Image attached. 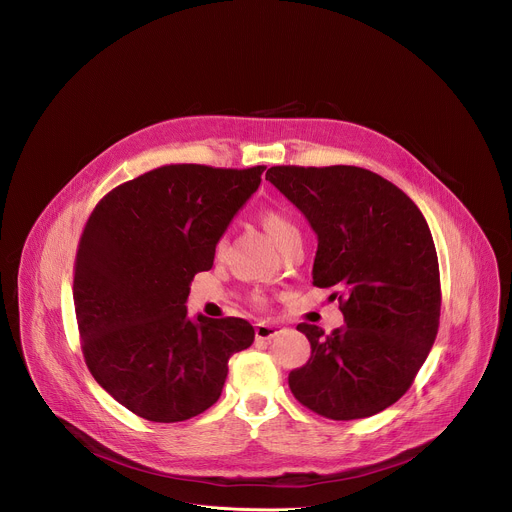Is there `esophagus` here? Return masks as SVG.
<instances>
[{
    "instance_id": "34e87169",
    "label": "esophagus",
    "mask_w": 512,
    "mask_h": 512,
    "mask_svg": "<svg viewBox=\"0 0 512 512\" xmlns=\"http://www.w3.org/2000/svg\"><path fill=\"white\" fill-rule=\"evenodd\" d=\"M279 335V327H275V325H271V323H259L257 327H255V337H257V341H271L273 337H277Z\"/></svg>"
}]
</instances>
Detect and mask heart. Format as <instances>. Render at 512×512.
Returning <instances> with one entry per match:
<instances>
[{
  "mask_svg": "<svg viewBox=\"0 0 512 512\" xmlns=\"http://www.w3.org/2000/svg\"><path fill=\"white\" fill-rule=\"evenodd\" d=\"M259 223L263 225V229L267 231V235L273 239V243L283 251L289 243L301 239V231H299V225L291 219V215H287L283 209L279 207H265L261 213H259ZM225 247H227V241L225 237H221L217 241V255H223L225 253ZM255 303H265V297L263 295H255L253 299Z\"/></svg>",
  "mask_w": 512,
  "mask_h": 512,
  "instance_id": "obj_1",
  "label": "heart"
}]
</instances>
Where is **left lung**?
Returning <instances> with one entry per match:
<instances>
[{
	"label": "left lung",
	"instance_id": "left-lung-1",
	"mask_svg": "<svg viewBox=\"0 0 512 512\" xmlns=\"http://www.w3.org/2000/svg\"><path fill=\"white\" fill-rule=\"evenodd\" d=\"M269 179L311 223L313 285L335 289L345 327L297 329L311 359L289 373L313 413L351 421L397 403L423 367L441 317L439 259L419 207L391 181L353 165H275Z\"/></svg>",
	"mask_w": 512,
	"mask_h": 512
}]
</instances>
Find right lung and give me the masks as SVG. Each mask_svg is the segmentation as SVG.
Masks as SVG:
<instances>
[{"label": "right lung", "mask_w": 512, "mask_h": 512, "mask_svg": "<svg viewBox=\"0 0 512 512\" xmlns=\"http://www.w3.org/2000/svg\"><path fill=\"white\" fill-rule=\"evenodd\" d=\"M263 171L163 165L117 185L91 211L73 267L81 351L93 379L137 417L201 415L221 397L229 357L251 347L249 321H191L185 301Z\"/></svg>", "instance_id": "1"}]
</instances>
